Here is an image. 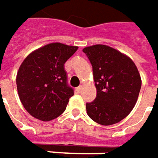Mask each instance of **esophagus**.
<instances>
[{
  "label": "esophagus",
  "mask_w": 158,
  "mask_h": 158,
  "mask_svg": "<svg viewBox=\"0 0 158 158\" xmlns=\"http://www.w3.org/2000/svg\"><path fill=\"white\" fill-rule=\"evenodd\" d=\"M82 87H83V86H78V87L76 88V91H77V93H80V92H81V90H82Z\"/></svg>",
  "instance_id": "esophagus-1"
}]
</instances>
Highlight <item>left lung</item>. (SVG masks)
Instances as JSON below:
<instances>
[{"label":"left lung","instance_id":"left-lung-1","mask_svg":"<svg viewBox=\"0 0 158 158\" xmlns=\"http://www.w3.org/2000/svg\"><path fill=\"white\" fill-rule=\"evenodd\" d=\"M93 67L96 98L86 104L94 122L110 126L132 111L141 90V79L132 59L106 45L83 48Z\"/></svg>","mask_w":158,"mask_h":158}]
</instances>
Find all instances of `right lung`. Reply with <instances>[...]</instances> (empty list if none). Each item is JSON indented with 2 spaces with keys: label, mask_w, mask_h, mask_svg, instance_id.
<instances>
[{
  "label": "right lung",
  "mask_w": 158,
  "mask_h": 158,
  "mask_svg": "<svg viewBox=\"0 0 158 158\" xmlns=\"http://www.w3.org/2000/svg\"><path fill=\"white\" fill-rule=\"evenodd\" d=\"M59 42L31 52L17 74V88L24 109L33 118L49 121L65 110L74 91L67 84L65 62L78 50Z\"/></svg>",
  "instance_id": "1"
}]
</instances>
